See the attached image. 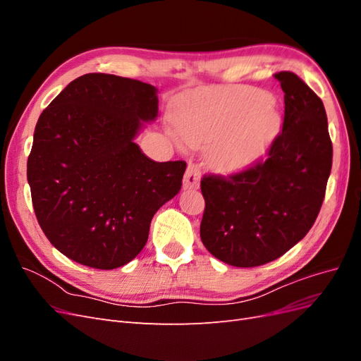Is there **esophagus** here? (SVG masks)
I'll use <instances>...</instances> for the list:
<instances>
[{
	"label": "esophagus",
	"mask_w": 361,
	"mask_h": 361,
	"mask_svg": "<svg viewBox=\"0 0 361 361\" xmlns=\"http://www.w3.org/2000/svg\"><path fill=\"white\" fill-rule=\"evenodd\" d=\"M200 179H202V174H200L199 167L195 166V164H188L187 173H185V176H183V190L197 188L200 183Z\"/></svg>",
	"instance_id": "1"
}]
</instances>
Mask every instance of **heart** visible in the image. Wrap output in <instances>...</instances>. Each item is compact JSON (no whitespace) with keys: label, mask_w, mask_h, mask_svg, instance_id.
Segmentation results:
<instances>
[{"label":"heart","mask_w":361,"mask_h":361,"mask_svg":"<svg viewBox=\"0 0 361 361\" xmlns=\"http://www.w3.org/2000/svg\"><path fill=\"white\" fill-rule=\"evenodd\" d=\"M171 135L191 147L207 146L216 169L235 173L264 158L281 128L272 97L253 87L204 89L176 104Z\"/></svg>","instance_id":"heart-1"}]
</instances>
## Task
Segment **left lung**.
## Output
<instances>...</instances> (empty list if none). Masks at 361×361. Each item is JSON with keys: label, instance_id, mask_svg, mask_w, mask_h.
I'll return each mask as SVG.
<instances>
[{"label": "left lung", "instance_id": "left-lung-1", "mask_svg": "<svg viewBox=\"0 0 361 361\" xmlns=\"http://www.w3.org/2000/svg\"><path fill=\"white\" fill-rule=\"evenodd\" d=\"M276 78L285 93V120L268 159L231 179H202V243L232 267L268 264L300 243L319 214L331 173L322 101L292 72Z\"/></svg>", "mask_w": 361, "mask_h": 361}]
</instances>
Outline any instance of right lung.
<instances>
[{
  "instance_id": "add662e5",
  "label": "right lung",
  "mask_w": 361,
  "mask_h": 361,
  "mask_svg": "<svg viewBox=\"0 0 361 361\" xmlns=\"http://www.w3.org/2000/svg\"><path fill=\"white\" fill-rule=\"evenodd\" d=\"M158 117V89L87 73L40 114L27 162L43 233L66 257L97 269L133 260L150 221L182 187L187 162H155L135 138Z\"/></svg>"
}]
</instances>
